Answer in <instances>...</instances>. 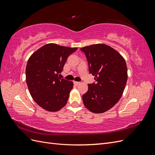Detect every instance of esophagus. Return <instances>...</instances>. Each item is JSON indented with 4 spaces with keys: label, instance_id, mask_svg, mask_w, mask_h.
<instances>
[{
    "label": "esophagus",
    "instance_id": "obj_1",
    "mask_svg": "<svg viewBox=\"0 0 155 155\" xmlns=\"http://www.w3.org/2000/svg\"><path fill=\"white\" fill-rule=\"evenodd\" d=\"M74 83L75 85H78L80 83V82H78V81H74Z\"/></svg>",
    "mask_w": 155,
    "mask_h": 155
}]
</instances>
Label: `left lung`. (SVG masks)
<instances>
[{
  "label": "left lung",
  "instance_id": "8db88e82",
  "mask_svg": "<svg viewBox=\"0 0 155 155\" xmlns=\"http://www.w3.org/2000/svg\"><path fill=\"white\" fill-rule=\"evenodd\" d=\"M80 50L86 55L89 73L96 81L88 85V91L82 96L83 104L94 113H103L113 107L123 94L127 80L125 61L118 51L104 44Z\"/></svg>",
  "mask_w": 155,
  "mask_h": 155
}]
</instances>
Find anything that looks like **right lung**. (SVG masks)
<instances>
[{"mask_svg": "<svg viewBox=\"0 0 155 155\" xmlns=\"http://www.w3.org/2000/svg\"><path fill=\"white\" fill-rule=\"evenodd\" d=\"M78 48L49 43L35 51L28 61L26 81L34 100L41 107L56 112L66 105L72 81L58 77L68 56Z\"/></svg>", "mask_w": 155, "mask_h": 155, "instance_id": "obj_1", "label": "right lung"}]
</instances>
